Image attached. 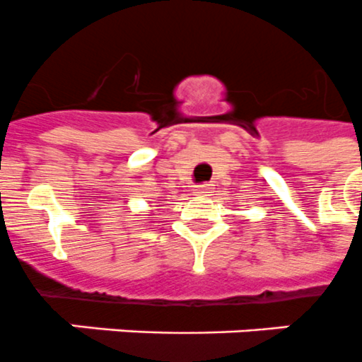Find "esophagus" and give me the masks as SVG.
Wrapping results in <instances>:
<instances>
[{
    "mask_svg": "<svg viewBox=\"0 0 362 362\" xmlns=\"http://www.w3.org/2000/svg\"><path fill=\"white\" fill-rule=\"evenodd\" d=\"M210 189V184H201V186H197L195 189H193V193H195V195H208Z\"/></svg>",
    "mask_w": 362,
    "mask_h": 362,
    "instance_id": "1",
    "label": "esophagus"
}]
</instances>
